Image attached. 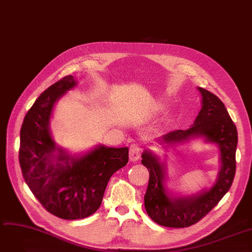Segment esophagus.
Listing matches in <instances>:
<instances>
[{"mask_svg": "<svg viewBox=\"0 0 252 252\" xmlns=\"http://www.w3.org/2000/svg\"><path fill=\"white\" fill-rule=\"evenodd\" d=\"M140 152H141V148L139 145H133L131 146L130 151H129V159L130 161L135 162L140 158Z\"/></svg>", "mask_w": 252, "mask_h": 252, "instance_id": "obj_1", "label": "esophagus"}]
</instances>
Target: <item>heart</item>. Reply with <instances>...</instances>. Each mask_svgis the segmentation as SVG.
<instances>
[{
	"instance_id": "heart-1",
	"label": "heart",
	"mask_w": 252,
	"mask_h": 252,
	"mask_svg": "<svg viewBox=\"0 0 252 252\" xmlns=\"http://www.w3.org/2000/svg\"><path fill=\"white\" fill-rule=\"evenodd\" d=\"M158 109L161 110V109H162V105H158Z\"/></svg>"
}]
</instances>
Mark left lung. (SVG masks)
I'll return each instance as SVG.
<instances>
[{"label": "left lung", "instance_id": "8db88e82", "mask_svg": "<svg viewBox=\"0 0 252 252\" xmlns=\"http://www.w3.org/2000/svg\"><path fill=\"white\" fill-rule=\"evenodd\" d=\"M202 107L194 123L187 130H176L159 137L156 142L168 152L191 139L201 138L220 150V167L215 182L196 194L175 193L167 187V156L145 150L141 163L150 172L145 195V207L149 217L160 225L186 227L199 221L218 204L230 189L236 171L238 133L222 101L213 93L197 87Z\"/></svg>", "mask_w": 252, "mask_h": 252}]
</instances>
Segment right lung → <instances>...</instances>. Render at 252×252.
I'll return each mask as SVG.
<instances>
[{
	"label": "right lung",
	"instance_id": "add662e5",
	"mask_svg": "<svg viewBox=\"0 0 252 252\" xmlns=\"http://www.w3.org/2000/svg\"><path fill=\"white\" fill-rule=\"evenodd\" d=\"M77 86L74 76H66L46 89L20 130L19 163L27 185L47 211L68 220L88 218L99 208L110 178L128 163L129 150L98 143L71 155L57 145L50 127L55 104Z\"/></svg>",
	"mask_w": 252,
	"mask_h": 252
}]
</instances>
